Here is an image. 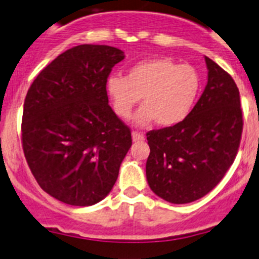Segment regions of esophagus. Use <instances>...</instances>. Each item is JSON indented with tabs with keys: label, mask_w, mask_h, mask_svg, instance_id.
<instances>
[{
	"label": "esophagus",
	"mask_w": 259,
	"mask_h": 259,
	"mask_svg": "<svg viewBox=\"0 0 259 259\" xmlns=\"http://www.w3.org/2000/svg\"><path fill=\"white\" fill-rule=\"evenodd\" d=\"M132 138H133V142H143V140H144V135L137 132L132 133Z\"/></svg>",
	"instance_id": "obj_1"
}]
</instances>
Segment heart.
<instances>
[{"label":"heart","mask_w":259,"mask_h":259,"mask_svg":"<svg viewBox=\"0 0 259 259\" xmlns=\"http://www.w3.org/2000/svg\"><path fill=\"white\" fill-rule=\"evenodd\" d=\"M199 90L195 68L168 58L142 60L129 69L126 78L112 76L106 81L114 111L121 119L130 116L142 97L144 106L133 117L138 126L153 121L162 127L180 124L192 110Z\"/></svg>","instance_id":"1"}]
</instances>
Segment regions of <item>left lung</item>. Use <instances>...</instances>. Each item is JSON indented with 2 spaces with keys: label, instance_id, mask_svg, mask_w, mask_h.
Segmentation results:
<instances>
[{
  "label": "left lung",
  "instance_id": "8db88e82",
  "mask_svg": "<svg viewBox=\"0 0 259 259\" xmlns=\"http://www.w3.org/2000/svg\"><path fill=\"white\" fill-rule=\"evenodd\" d=\"M207 83L180 124L147 134L150 190L170 204H188L209 193L233 164L243 130L234 79L205 57Z\"/></svg>",
  "mask_w": 259,
  "mask_h": 259
}]
</instances>
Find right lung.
I'll list each match as a JSON object with an SVG mask.
<instances>
[{
	"mask_svg": "<svg viewBox=\"0 0 259 259\" xmlns=\"http://www.w3.org/2000/svg\"><path fill=\"white\" fill-rule=\"evenodd\" d=\"M124 58L109 45H78L48 64L27 91L25 158L40 187L64 204L91 206L104 200L132 147V133L106 92L112 67Z\"/></svg>",
	"mask_w": 259,
	"mask_h": 259,
	"instance_id": "right-lung-1",
	"label": "right lung"
}]
</instances>
